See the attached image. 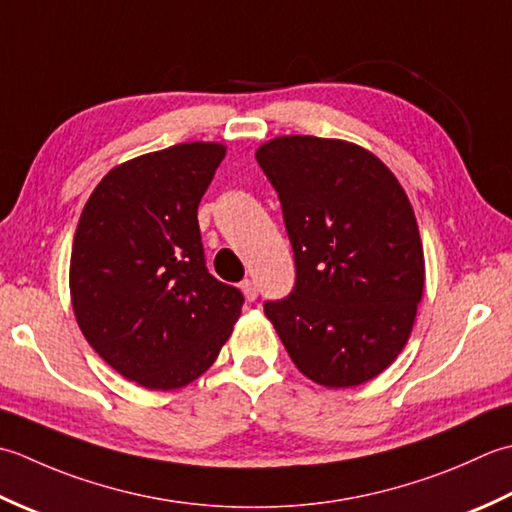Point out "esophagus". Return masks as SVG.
<instances>
[{
  "label": "esophagus",
  "instance_id": "obj_1",
  "mask_svg": "<svg viewBox=\"0 0 512 512\" xmlns=\"http://www.w3.org/2000/svg\"><path fill=\"white\" fill-rule=\"evenodd\" d=\"M241 289H243V294H245V298L249 300V302H254L256 298H258V287H256V283L254 280H249V278H245L243 283H241Z\"/></svg>",
  "mask_w": 512,
  "mask_h": 512
}]
</instances>
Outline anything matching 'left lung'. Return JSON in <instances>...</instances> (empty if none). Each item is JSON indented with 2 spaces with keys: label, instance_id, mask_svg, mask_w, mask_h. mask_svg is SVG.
I'll return each instance as SVG.
<instances>
[{
  "label": "left lung",
  "instance_id": "left-lung-1",
  "mask_svg": "<svg viewBox=\"0 0 512 512\" xmlns=\"http://www.w3.org/2000/svg\"><path fill=\"white\" fill-rule=\"evenodd\" d=\"M256 161L278 192L296 283L265 316L300 373L356 387L411 336L424 289L413 207L378 156L338 139L280 137Z\"/></svg>",
  "mask_w": 512,
  "mask_h": 512
}]
</instances>
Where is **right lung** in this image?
I'll return each instance as SVG.
<instances>
[{"instance_id": "1", "label": "right lung", "mask_w": 512, "mask_h": 512, "mask_svg": "<svg viewBox=\"0 0 512 512\" xmlns=\"http://www.w3.org/2000/svg\"><path fill=\"white\" fill-rule=\"evenodd\" d=\"M218 143H181L110 170L83 207L70 256L83 336L123 378L172 391L212 367L241 316V289L205 265L198 203Z\"/></svg>"}]
</instances>
